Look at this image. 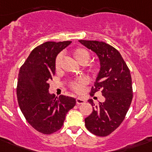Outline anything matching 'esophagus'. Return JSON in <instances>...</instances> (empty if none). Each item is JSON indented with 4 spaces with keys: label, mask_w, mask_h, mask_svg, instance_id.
Listing matches in <instances>:
<instances>
[{
    "label": "esophagus",
    "mask_w": 152,
    "mask_h": 152,
    "mask_svg": "<svg viewBox=\"0 0 152 152\" xmlns=\"http://www.w3.org/2000/svg\"><path fill=\"white\" fill-rule=\"evenodd\" d=\"M85 99H83L82 97H77L76 99V102L77 104H83L85 102Z\"/></svg>",
    "instance_id": "obj_1"
}]
</instances>
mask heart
Listing matches in <instances>:
<instances>
[{"mask_svg": "<svg viewBox=\"0 0 152 152\" xmlns=\"http://www.w3.org/2000/svg\"><path fill=\"white\" fill-rule=\"evenodd\" d=\"M72 54L73 55L75 60L80 64H86L88 60L90 59V53L87 50L86 48H76L72 51ZM63 56L62 54H58L56 58L55 61V68L56 70H58L61 67ZM90 71L91 72H95L96 71V67L95 66H91ZM87 83V80L85 77H80L77 80L74 81L71 83L70 87L77 94L82 93L84 91V88Z\"/></svg>", "mask_w": 152, "mask_h": 152, "instance_id": "obj_1", "label": "heart"}]
</instances>
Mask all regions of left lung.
Here are the masks:
<instances>
[{
    "label": "left lung",
    "instance_id": "obj_1",
    "mask_svg": "<svg viewBox=\"0 0 152 152\" xmlns=\"http://www.w3.org/2000/svg\"><path fill=\"white\" fill-rule=\"evenodd\" d=\"M99 57L100 70L90 95L101 91L105 101L93 107L90 115L85 118L88 130L95 135L104 137L120 126L132 102V86L130 71L122 56L115 48L103 42L79 40Z\"/></svg>",
    "mask_w": 152,
    "mask_h": 152
}]
</instances>
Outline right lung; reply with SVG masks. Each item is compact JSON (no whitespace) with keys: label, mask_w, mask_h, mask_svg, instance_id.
Masks as SVG:
<instances>
[{"label":"right lung","mask_w":152,"mask_h":152,"mask_svg":"<svg viewBox=\"0 0 152 152\" xmlns=\"http://www.w3.org/2000/svg\"><path fill=\"white\" fill-rule=\"evenodd\" d=\"M71 41L47 42L34 48L18 75L17 96L26 121L41 133L52 134L63 126L68 111L75 107V98L49 93V80L55 75L57 55Z\"/></svg>","instance_id":"1"}]
</instances>
